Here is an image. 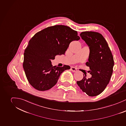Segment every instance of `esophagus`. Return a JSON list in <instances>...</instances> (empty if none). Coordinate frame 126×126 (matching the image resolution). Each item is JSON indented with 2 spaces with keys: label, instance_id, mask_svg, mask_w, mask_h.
I'll use <instances>...</instances> for the list:
<instances>
[{
  "label": "esophagus",
  "instance_id": "obj_1",
  "mask_svg": "<svg viewBox=\"0 0 126 126\" xmlns=\"http://www.w3.org/2000/svg\"><path fill=\"white\" fill-rule=\"evenodd\" d=\"M71 71H72V72H77V70L75 68L73 67H71Z\"/></svg>",
  "mask_w": 126,
  "mask_h": 126
}]
</instances>
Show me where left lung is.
<instances>
[{
    "label": "left lung",
    "instance_id": "8db88e82",
    "mask_svg": "<svg viewBox=\"0 0 126 126\" xmlns=\"http://www.w3.org/2000/svg\"><path fill=\"white\" fill-rule=\"evenodd\" d=\"M80 37L88 46L90 50L88 61L85 64L90 68L88 71L92 75L77 84L87 95L96 96L102 93L109 84L113 71V58L108 43L103 36L96 32L84 31Z\"/></svg>",
    "mask_w": 126,
    "mask_h": 126
}]
</instances>
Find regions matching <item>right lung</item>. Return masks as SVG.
I'll return each mask as SVG.
<instances>
[{
    "label": "right lung",
    "mask_w": 126,
    "mask_h": 126,
    "mask_svg": "<svg viewBox=\"0 0 126 126\" xmlns=\"http://www.w3.org/2000/svg\"><path fill=\"white\" fill-rule=\"evenodd\" d=\"M80 39L76 31L63 25L49 27L37 33L24 53L23 68L29 84L39 91L53 87L61 74L70 68L53 67L51 60L56 55H64L70 43Z\"/></svg>",
    "instance_id": "right-lung-1"
}]
</instances>
